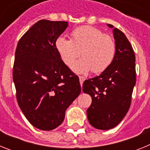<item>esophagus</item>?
Here are the masks:
<instances>
[{
	"mask_svg": "<svg viewBox=\"0 0 150 150\" xmlns=\"http://www.w3.org/2000/svg\"><path fill=\"white\" fill-rule=\"evenodd\" d=\"M79 83H80V85H81V86H82V85H83V82H84L85 80V77H83V76H79Z\"/></svg>",
	"mask_w": 150,
	"mask_h": 150,
	"instance_id": "esophagus-1",
	"label": "esophagus"
}]
</instances>
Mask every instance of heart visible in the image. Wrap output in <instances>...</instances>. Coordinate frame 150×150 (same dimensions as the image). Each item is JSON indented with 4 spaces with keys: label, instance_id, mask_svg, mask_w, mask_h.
<instances>
[{
    "label": "heart",
    "instance_id": "1",
    "mask_svg": "<svg viewBox=\"0 0 150 150\" xmlns=\"http://www.w3.org/2000/svg\"><path fill=\"white\" fill-rule=\"evenodd\" d=\"M55 47L62 61L71 67L78 57H83L72 66L76 73L94 74L104 72L114 59L116 46L111 36L104 34L92 26H82L74 29L71 40L62 37L57 38Z\"/></svg>",
    "mask_w": 150,
    "mask_h": 150
}]
</instances>
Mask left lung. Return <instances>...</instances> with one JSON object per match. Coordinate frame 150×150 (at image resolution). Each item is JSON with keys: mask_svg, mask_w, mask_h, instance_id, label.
<instances>
[{"mask_svg": "<svg viewBox=\"0 0 150 150\" xmlns=\"http://www.w3.org/2000/svg\"><path fill=\"white\" fill-rule=\"evenodd\" d=\"M113 28L112 25H108ZM116 55L110 65L99 76L85 80L83 91L91 97L87 110L91 125L97 129L114 128L128 112L136 83L135 55L132 45L120 29L113 28Z\"/></svg>", "mask_w": 150, "mask_h": 150, "instance_id": "obj_1", "label": "left lung"}]
</instances>
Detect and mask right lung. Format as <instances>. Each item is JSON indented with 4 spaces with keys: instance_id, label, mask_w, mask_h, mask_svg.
Instances as JSON below:
<instances>
[{
    "instance_id": "obj_1",
    "label": "right lung",
    "mask_w": 150,
    "mask_h": 150,
    "mask_svg": "<svg viewBox=\"0 0 150 150\" xmlns=\"http://www.w3.org/2000/svg\"><path fill=\"white\" fill-rule=\"evenodd\" d=\"M67 22L38 21L17 44L13 79L18 106L29 122L50 131L64 120L65 111L81 92L79 77L61 59L57 38Z\"/></svg>"
}]
</instances>
